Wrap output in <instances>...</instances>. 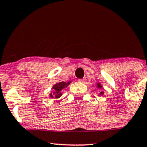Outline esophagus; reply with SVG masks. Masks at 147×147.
<instances>
[{
    "instance_id": "esophagus-1",
    "label": "esophagus",
    "mask_w": 147,
    "mask_h": 147,
    "mask_svg": "<svg viewBox=\"0 0 147 147\" xmlns=\"http://www.w3.org/2000/svg\"><path fill=\"white\" fill-rule=\"evenodd\" d=\"M85 80H86L85 79H78V81L80 83H84Z\"/></svg>"
}]
</instances>
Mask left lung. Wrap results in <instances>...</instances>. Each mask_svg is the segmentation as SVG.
Listing matches in <instances>:
<instances>
[{
    "instance_id": "1",
    "label": "left lung",
    "mask_w": 147,
    "mask_h": 147,
    "mask_svg": "<svg viewBox=\"0 0 147 147\" xmlns=\"http://www.w3.org/2000/svg\"><path fill=\"white\" fill-rule=\"evenodd\" d=\"M96 86H97V87H98V88H102V86L100 84H97ZM100 94H102H102H103V92H100Z\"/></svg>"
}]
</instances>
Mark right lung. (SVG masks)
Masks as SVG:
<instances>
[{"mask_svg":"<svg viewBox=\"0 0 147 147\" xmlns=\"http://www.w3.org/2000/svg\"><path fill=\"white\" fill-rule=\"evenodd\" d=\"M70 84V81H68V83L63 82V81H62V82L57 83V84L54 85L53 87V92L50 94V97H51V98H59V97L61 96V94H62L61 92V90L67 87V86H68Z\"/></svg>","mask_w":147,"mask_h":147,"instance_id":"add662e5","label":"right lung"}]
</instances>
